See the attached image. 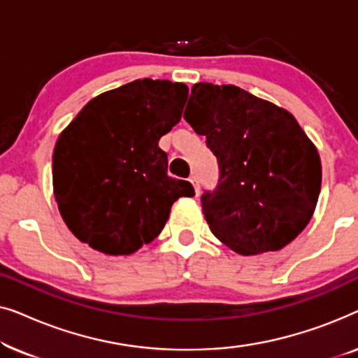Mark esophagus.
Here are the masks:
<instances>
[{"label": "esophagus", "mask_w": 358, "mask_h": 358, "mask_svg": "<svg viewBox=\"0 0 358 358\" xmlns=\"http://www.w3.org/2000/svg\"><path fill=\"white\" fill-rule=\"evenodd\" d=\"M190 184L194 185V190H195V195L200 194V187H199V178L197 176H190Z\"/></svg>", "instance_id": "34e87169"}]
</instances>
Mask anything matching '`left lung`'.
<instances>
[{
    "label": "left lung",
    "instance_id": "1",
    "mask_svg": "<svg viewBox=\"0 0 358 358\" xmlns=\"http://www.w3.org/2000/svg\"><path fill=\"white\" fill-rule=\"evenodd\" d=\"M184 119L218 159V187L202 195L210 231L241 256L290 244L315 213L322 178L295 117L234 85L197 83Z\"/></svg>",
    "mask_w": 358,
    "mask_h": 358
}]
</instances>
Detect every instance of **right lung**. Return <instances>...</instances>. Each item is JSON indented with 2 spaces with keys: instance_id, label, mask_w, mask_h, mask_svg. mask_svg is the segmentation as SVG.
Wrapping results in <instances>:
<instances>
[{
  "instance_id": "obj_1",
  "label": "right lung",
  "mask_w": 358,
  "mask_h": 358,
  "mask_svg": "<svg viewBox=\"0 0 358 358\" xmlns=\"http://www.w3.org/2000/svg\"><path fill=\"white\" fill-rule=\"evenodd\" d=\"M187 96L184 83L135 80L92 97L58 135L53 195L81 243L129 256L158 236L176 200L192 197L190 182L169 178L158 146Z\"/></svg>"
}]
</instances>
